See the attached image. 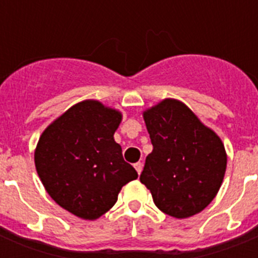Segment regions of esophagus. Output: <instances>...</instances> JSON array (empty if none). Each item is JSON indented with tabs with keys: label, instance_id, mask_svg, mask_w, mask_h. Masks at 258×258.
Returning <instances> with one entry per match:
<instances>
[{
	"label": "esophagus",
	"instance_id": "esophagus-1",
	"mask_svg": "<svg viewBox=\"0 0 258 258\" xmlns=\"http://www.w3.org/2000/svg\"><path fill=\"white\" fill-rule=\"evenodd\" d=\"M134 168H136L137 173H138V174H141V172H142V168H143V164L142 163H136V164H134Z\"/></svg>",
	"mask_w": 258,
	"mask_h": 258
}]
</instances>
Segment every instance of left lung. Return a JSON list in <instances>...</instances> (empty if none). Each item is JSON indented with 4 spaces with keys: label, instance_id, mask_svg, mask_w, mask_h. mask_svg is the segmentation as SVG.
Here are the masks:
<instances>
[{
    "label": "left lung",
    "instance_id": "8db88e82",
    "mask_svg": "<svg viewBox=\"0 0 258 258\" xmlns=\"http://www.w3.org/2000/svg\"><path fill=\"white\" fill-rule=\"evenodd\" d=\"M143 117L154 150L140 179L155 206L175 218L202 212L220 190L226 170L221 140L175 99H165Z\"/></svg>",
    "mask_w": 258,
    "mask_h": 258
}]
</instances>
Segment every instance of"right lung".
I'll list each match as a JSON object with an SVG mask.
<instances>
[{"label":"right lung","instance_id":"1","mask_svg":"<svg viewBox=\"0 0 258 258\" xmlns=\"http://www.w3.org/2000/svg\"><path fill=\"white\" fill-rule=\"evenodd\" d=\"M121 113L97 101L71 107L42 133L35 152L41 182L61 208L95 220L113 207L117 194L137 179L113 133Z\"/></svg>","mask_w":258,"mask_h":258}]
</instances>
